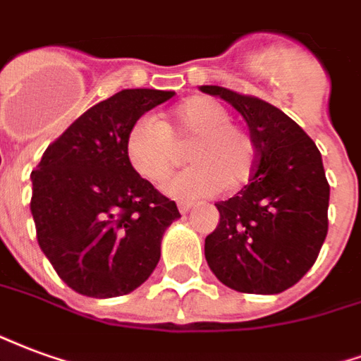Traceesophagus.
I'll use <instances>...</instances> for the list:
<instances>
[{"label": "esophagus", "mask_w": 361, "mask_h": 361, "mask_svg": "<svg viewBox=\"0 0 361 361\" xmlns=\"http://www.w3.org/2000/svg\"><path fill=\"white\" fill-rule=\"evenodd\" d=\"M192 206H194L192 202H178V212L188 213L192 209Z\"/></svg>", "instance_id": "esophagus-1"}]
</instances>
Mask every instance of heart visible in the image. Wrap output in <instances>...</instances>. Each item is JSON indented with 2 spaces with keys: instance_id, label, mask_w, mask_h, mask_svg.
I'll return each instance as SVG.
<instances>
[{
  "instance_id": "1",
  "label": "heart",
  "mask_w": 361,
  "mask_h": 361,
  "mask_svg": "<svg viewBox=\"0 0 361 361\" xmlns=\"http://www.w3.org/2000/svg\"><path fill=\"white\" fill-rule=\"evenodd\" d=\"M188 148L194 165L171 175L161 190L177 200L219 194L231 184L238 188L252 178L256 144L244 128L231 123V113L217 99H184L159 123L152 117L134 121L125 136V154L133 169L148 180H159L178 159V146Z\"/></svg>"
}]
</instances>
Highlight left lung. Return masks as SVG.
<instances>
[{"mask_svg":"<svg viewBox=\"0 0 361 361\" xmlns=\"http://www.w3.org/2000/svg\"><path fill=\"white\" fill-rule=\"evenodd\" d=\"M240 113L256 144V167L236 196L217 202L206 238L209 269L248 294H279L312 269L329 228V183L315 142L275 105L223 86H200Z\"/></svg>","mask_w":361,"mask_h":361,"instance_id":"8db88e82","label":"left lung"}]
</instances>
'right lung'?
<instances>
[{
  "mask_svg": "<svg viewBox=\"0 0 361 361\" xmlns=\"http://www.w3.org/2000/svg\"><path fill=\"white\" fill-rule=\"evenodd\" d=\"M175 92L121 90L84 111L32 171L30 212L42 252L78 294L115 298L154 273L177 204L142 178L125 136Z\"/></svg>",
  "mask_w": 361,
  "mask_h": 361,
  "instance_id": "1",
  "label": "right lung"
}]
</instances>
